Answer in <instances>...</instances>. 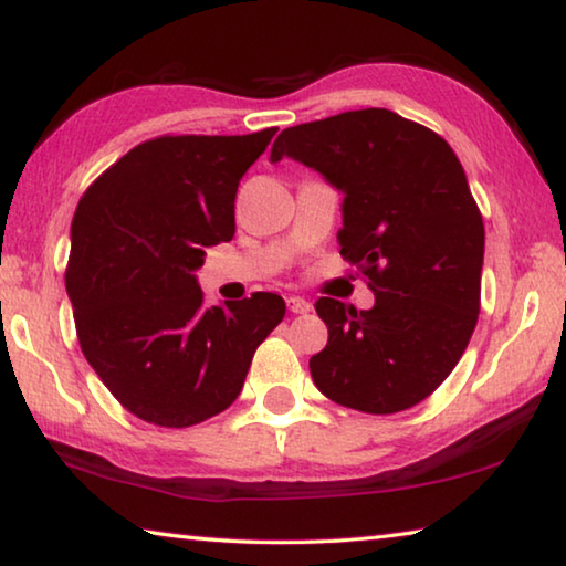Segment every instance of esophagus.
<instances>
[{"label": "esophagus", "mask_w": 566, "mask_h": 566, "mask_svg": "<svg viewBox=\"0 0 566 566\" xmlns=\"http://www.w3.org/2000/svg\"><path fill=\"white\" fill-rule=\"evenodd\" d=\"M286 306H290L292 314H306L312 310V304L304 296H286Z\"/></svg>", "instance_id": "34e87169"}]
</instances>
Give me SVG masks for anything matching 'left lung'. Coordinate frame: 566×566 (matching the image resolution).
<instances>
[{"mask_svg":"<svg viewBox=\"0 0 566 566\" xmlns=\"http://www.w3.org/2000/svg\"><path fill=\"white\" fill-rule=\"evenodd\" d=\"M284 157L342 191V256L375 292L371 310L314 304L329 329L314 385L367 415L419 405L476 327L484 224L462 165L439 134L377 107L284 129L270 161Z\"/></svg>","mask_w":566,"mask_h":566,"instance_id":"left-lung-1","label":"left lung"}]
</instances>
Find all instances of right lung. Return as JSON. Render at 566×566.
Returning <instances> with one entry per match:
<instances>
[{
	"mask_svg": "<svg viewBox=\"0 0 566 566\" xmlns=\"http://www.w3.org/2000/svg\"><path fill=\"white\" fill-rule=\"evenodd\" d=\"M274 134L149 139L80 199L64 276L76 337L104 387L149 424L224 411L284 319L280 294L207 306L197 282L205 249L234 237L239 179Z\"/></svg>",
	"mask_w": 566,
	"mask_h": 566,
	"instance_id": "right-lung-1",
	"label": "right lung"
}]
</instances>
